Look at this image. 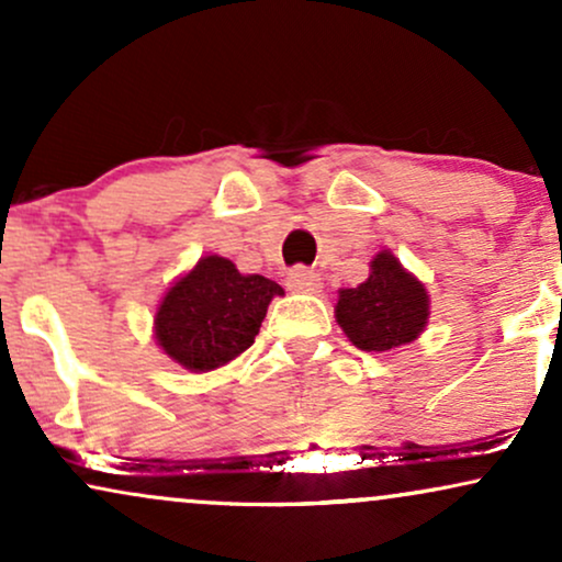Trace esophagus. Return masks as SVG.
I'll use <instances>...</instances> for the list:
<instances>
[{"instance_id":"1","label":"esophagus","mask_w":562,"mask_h":562,"mask_svg":"<svg viewBox=\"0 0 562 562\" xmlns=\"http://www.w3.org/2000/svg\"><path fill=\"white\" fill-rule=\"evenodd\" d=\"M286 283H289V289H292V292H300V294H317L323 289L321 276H317L315 270H307V268L289 270Z\"/></svg>"}]
</instances>
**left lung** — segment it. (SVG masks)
Segmentation results:
<instances>
[{
	"label": "left lung",
	"mask_w": 562,
	"mask_h": 562,
	"mask_svg": "<svg viewBox=\"0 0 562 562\" xmlns=\"http://www.w3.org/2000/svg\"><path fill=\"white\" fill-rule=\"evenodd\" d=\"M336 323L357 349L383 351L414 344L429 323V294L391 249L370 260V276L357 289H338Z\"/></svg>",
	"instance_id": "8db88e82"
}]
</instances>
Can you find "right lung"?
Instances as JSON below:
<instances>
[{
	"instance_id": "obj_1",
	"label": "right lung",
	"mask_w": 562,
	"mask_h": 562,
	"mask_svg": "<svg viewBox=\"0 0 562 562\" xmlns=\"http://www.w3.org/2000/svg\"><path fill=\"white\" fill-rule=\"evenodd\" d=\"M273 296H283L276 281L239 273L228 258L205 255L158 302V349L190 372L218 370L255 344Z\"/></svg>"
}]
</instances>
